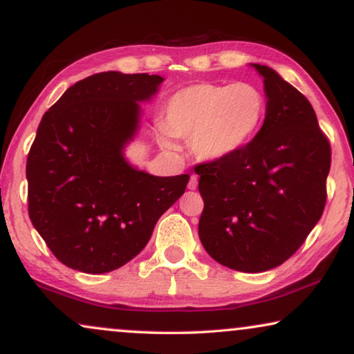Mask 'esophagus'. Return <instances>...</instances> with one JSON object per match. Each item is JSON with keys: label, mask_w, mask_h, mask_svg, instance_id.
Listing matches in <instances>:
<instances>
[{"label": "esophagus", "mask_w": 354, "mask_h": 354, "mask_svg": "<svg viewBox=\"0 0 354 354\" xmlns=\"http://www.w3.org/2000/svg\"><path fill=\"white\" fill-rule=\"evenodd\" d=\"M187 189H191V191L197 189V174H191L189 183H187Z\"/></svg>", "instance_id": "obj_1"}]
</instances>
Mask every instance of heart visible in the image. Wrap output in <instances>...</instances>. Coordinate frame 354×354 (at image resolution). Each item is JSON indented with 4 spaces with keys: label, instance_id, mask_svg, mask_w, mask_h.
Here are the masks:
<instances>
[{
    "label": "heart",
    "instance_id": "heart-1",
    "mask_svg": "<svg viewBox=\"0 0 354 354\" xmlns=\"http://www.w3.org/2000/svg\"><path fill=\"white\" fill-rule=\"evenodd\" d=\"M266 113L267 98L254 84L196 82L168 98L155 131L168 152L180 150L176 138L189 139L197 158L220 162L246 147Z\"/></svg>",
    "mask_w": 354,
    "mask_h": 354
}]
</instances>
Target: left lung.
I'll return each instance as SVG.
<instances>
[{
	"mask_svg": "<svg viewBox=\"0 0 354 354\" xmlns=\"http://www.w3.org/2000/svg\"><path fill=\"white\" fill-rule=\"evenodd\" d=\"M266 120L246 147L196 167L204 212L199 238L212 259L239 272H266L298 251L322 216L330 144L308 98L268 66Z\"/></svg>",
	"mask_w": 354,
	"mask_h": 354,
	"instance_id": "8db88e82",
	"label": "left lung"
}]
</instances>
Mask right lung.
Instances as JSON below:
<instances>
[{"mask_svg":"<svg viewBox=\"0 0 354 354\" xmlns=\"http://www.w3.org/2000/svg\"><path fill=\"white\" fill-rule=\"evenodd\" d=\"M162 75L98 73L75 82L41 118L29 158V216L64 266L116 270L149 243L160 216L189 174L153 176L133 167L124 149Z\"/></svg>","mask_w":354,"mask_h":354,"instance_id":"obj_1","label":"right lung"}]
</instances>
